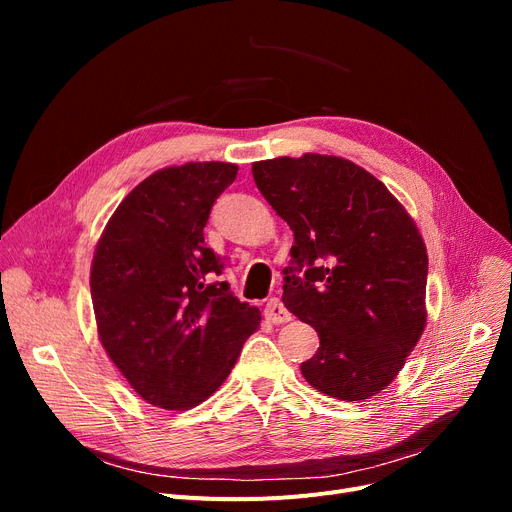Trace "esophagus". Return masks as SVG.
<instances>
[{
	"instance_id": "1",
	"label": "esophagus",
	"mask_w": 512,
	"mask_h": 512,
	"mask_svg": "<svg viewBox=\"0 0 512 512\" xmlns=\"http://www.w3.org/2000/svg\"><path fill=\"white\" fill-rule=\"evenodd\" d=\"M265 315L267 319L272 321V324L280 326V324H286V321L292 319L290 311L284 307V303L280 299H270V303L265 305Z\"/></svg>"
}]
</instances>
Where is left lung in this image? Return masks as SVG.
I'll return each instance as SVG.
<instances>
[{"instance_id": "8db88e82", "label": "left lung", "mask_w": 512, "mask_h": 512, "mask_svg": "<svg viewBox=\"0 0 512 512\" xmlns=\"http://www.w3.org/2000/svg\"><path fill=\"white\" fill-rule=\"evenodd\" d=\"M294 232L282 303L319 336L303 378L338 400L382 392L425 328V242L384 182L353 161L305 153L253 164Z\"/></svg>"}]
</instances>
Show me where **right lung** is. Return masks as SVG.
I'll use <instances>...</instances> for the list:
<instances>
[{
	"instance_id": "add662e5",
	"label": "right lung",
	"mask_w": 512,
	"mask_h": 512,
	"mask_svg": "<svg viewBox=\"0 0 512 512\" xmlns=\"http://www.w3.org/2000/svg\"><path fill=\"white\" fill-rule=\"evenodd\" d=\"M238 166L188 161L164 168L124 197L91 265L97 334L132 390L149 405H201L259 328L257 307L240 303L203 238L209 211Z\"/></svg>"
}]
</instances>
